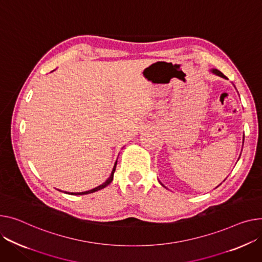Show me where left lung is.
Segmentation results:
<instances>
[{
  "label": "left lung",
  "mask_w": 262,
  "mask_h": 262,
  "mask_svg": "<svg viewBox=\"0 0 262 262\" xmlns=\"http://www.w3.org/2000/svg\"><path fill=\"white\" fill-rule=\"evenodd\" d=\"M211 72L213 73V74H215L216 76H219V77H221V78H223V79H226V80H229L228 78H226L220 71H218V69H215V68H213V69H211ZM243 142H245V136H243ZM162 184V183H161ZM221 184V183H220ZM163 185V184H162ZM164 186V185H163ZM219 186V185H218Z\"/></svg>",
  "instance_id": "obj_1"
}]
</instances>
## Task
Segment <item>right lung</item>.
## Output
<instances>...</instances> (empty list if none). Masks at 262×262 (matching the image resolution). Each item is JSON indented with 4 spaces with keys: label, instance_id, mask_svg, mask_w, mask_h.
<instances>
[{
    "label": "right lung",
    "instance_id": "right-lung-1",
    "mask_svg": "<svg viewBox=\"0 0 262 262\" xmlns=\"http://www.w3.org/2000/svg\"><path fill=\"white\" fill-rule=\"evenodd\" d=\"M116 165H117V161H116V163H115V165H114V167H113L111 176L108 177V179H107L105 182H103L101 185H99V186H97V187H95V188H93V189H90V190L81 191V193H68V191H65V193H66V194H69V195H86V194L95 193V191H97V190H100V189H102V188H104V187H106V186L113 181V179H114V173H115V170H116Z\"/></svg>",
    "mask_w": 262,
    "mask_h": 262
}]
</instances>
